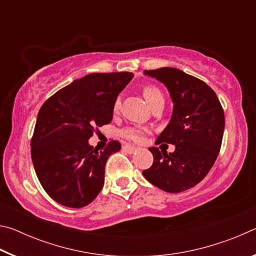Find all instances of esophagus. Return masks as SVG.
I'll return each instance as SVG.
<instances>
[{"instance_id": "obj_1", "label": "esophagus", "mask_w": 256, "mask_h": 256, "mask_svg": "<svg viewBox=\"0 0 256 256\" xmlns=\"http://www.w3.org/2000/svg\"><path fill=\"white\" fill-rule=\"evenodd\" d=\"M123 150L128 154H134L138 150V148H136V146H132L131 144H124Z\"/></svg>"}]
</instances>
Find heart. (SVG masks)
Instances as JSON below:
<instances>
[{"label":"heart","mask_w":256,"mask_h":256,"mask_svg":"<svg viewBox=\"0 0 256 256\" xmlns=\"http://www.w3.org/2000/svg\"><path fill=\"white\" fill-rule=\"evenodd\" d=\"M144 96L146 98V102L150 105V107L152 106L154 102H157L159 100H164L162 92H160L158 88H156V86H146V88L144 89ZM120 105V98L118 97L114 102V106H112V110H114L115 112H118ZM144 132L146 131L144 128H140L136 126H128V128H125L124 130H122L120 134H122V136L126 138V140L133 141V142H140L144 140Z\"/></svg>","instance_id":"heart-1"}]
</instances>
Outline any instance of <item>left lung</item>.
<instances>
[{
	"mask_svg": "<svg viewBox=\"0 0 256 256\" xmlns=\"http://www.w3.org/2000/svg\"><path fill=\"white\" fill-rule=\"evenodd\" d=\"M144 74L162 82L170 94L174 104L170 122L156 144H174L175 151L167 154L157 146L149 148L154 164L142 174L164 192H183L200 183L218 157L224 130V110L206 82L178 68L146 70Z\"/></svg>",
	"mask_w": 256,
	"mask_h": 256,
	"instance_id": "obj_1",
	"label": "left lung"
}]
</instances>
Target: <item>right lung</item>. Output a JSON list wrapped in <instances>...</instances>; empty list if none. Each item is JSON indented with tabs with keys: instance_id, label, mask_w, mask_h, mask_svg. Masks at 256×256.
<instances>
[{
	"instance_id": "1",
	"label": "right lung",
	"mask_w": 256,
	"mask_h": 256,
	"mask_svg": "<svg viewBox=\"0 0 256 256\" xmlns=\"http://www.w3.org/2000/svg\"><path fill=\"white\" fill-rule=\"evenodd\" d=\"M133 73H92L74 80L42 104L32 138L34 172L46 193L68 208L92 202L105 182V164L120 144L102 151L89 144L96 128L112 120V106Z\"/></svg>"
}]
</instances>
